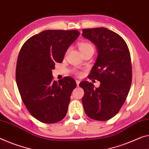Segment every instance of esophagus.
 I'll return each mask as SVG.
<instances>
[{
  "instance_id": "obj_1",
  "label": "esophagus",
  "mask_w": 149,
  "mask_h": 149,
  "mask_svg": "<svg viewBox=\"0 0 149 149\" xmlns=\"http://www.w3.org/2000/svg\"><path fill=\"white\" fill-rule=\"evenodd\" d=\"M76 82H77V86H79V83H80V81H79V80H76Z\"/></svg>"
}]
</instances>
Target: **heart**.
I'll list each match as a JSON object with an SVG mask.
<instances>
[{
	"instance_id": "b5f03b06",
	"label": "heart",
	"mask_w": 149,
	"mask_h": 149,
	"mask_svg": "<svg viewBox=\"0 0 149 149\" xmlns=\"http://www.w3.org/2000/svg\"><path fill=\"white\" fill-rule=\"evenodd\" d=\"M78 46H79V50L82 52V54H83L84 52H85L86 51H91V50H93V51H94L93 45L90 42H79V44H78ZM75 73H76L77 75L81 74V72H77V71L75 72Z\"/></svg>"
}]
</instances>
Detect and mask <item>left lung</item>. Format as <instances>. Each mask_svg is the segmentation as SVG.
Wrapping results in <instances>:
<instances>
[{"instance_id": "1", "label": "left lung", "mask_w": 149, "mask_h": 149, "mask_svg": "<svg viewBox=\"0 0 149 149\" xmlns=\"http://www.w3.org/2000/svg\"><path fill=\"white\" fill-rule=\"evenodd\" d=\"M82 36L96 45L98 56L88 78L100 82L98 88L92 82H82L84 112L96 120H108L118 113L125 102L132 82L129 49L117 33L106 28L82 30Z\"/></svg>"}]
</instances>
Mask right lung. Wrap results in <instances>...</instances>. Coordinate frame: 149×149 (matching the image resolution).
Here are the masks:
<instances>
[{
    "instance_id": "right-lung-1",
    "label": "right lung",
    "mask_w": 149,
    "mask_h": 149,
    "mask_svg": "<svg viewBox=\"0 0 149 149\" xmlns=\"http://www.w3.org/2000/svg\"><path fill=\"white\" fill-rule=\"evenodd\" d=\"M79 35L77 30H47L29 38L20 49L16 67L18 88L27 110L40 122L58 123L67 114L77 83L70 77L57 82L52 70L63 62Z\"/></svg>"
}]
</instances>
